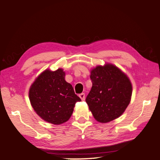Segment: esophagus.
Wrapping results in <instances>:
<instances>
[{"instance_id": "1", "label": "esophagus", "mask_w": 160, "mask_h": 160, "mask_svg": "<svg viewBox=\"0 0 160 160\" xmlns=\"http://www.w3.org/2000/svg\"><path fill=\"white\" fill-rule=\"evenodd\" d=\"M79 97L81 98L82 101H84V100L85 99V94H84V93H80V94H79Z\"/></svg>"}]
</instances>
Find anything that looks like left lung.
<instances>
[{
    "instance_id": "8db88e82",
    "label": "left lung",
    "mask_w": 160,
    "mask_h": 160,
    "mask_svg": "<svg viewBox=\"0 0 160 160\" xmlns=\"http://www.w3.org/2000/svg\"><path fill=\"white\" fill-rule=\"evenodd\" d=\"M92 87L86 98L95 119L106 123L123 114L130 104L132 85L127 75L110 63L91 70Z\"/></svg>"
}]
</instances>
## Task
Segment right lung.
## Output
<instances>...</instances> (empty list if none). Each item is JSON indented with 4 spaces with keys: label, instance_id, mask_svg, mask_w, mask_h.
<instances>
[{
    "label": "right lung",
    "instance_id": "right-lung-1",
    "mask_svg": "<svg viewBox=\"0 0 160 160\" xmlns=\"http://www.w3.org/2000/svg\"><path fill=\"white\" fill-rule=\"evenodd\" d=\"M30 104L37 115L50 123L60 125L71 117L75 104L81 99L70 83L65 72L46 69L36 78L29 89Z\"/></svg>",
    "mask_w": 160,
    "mask_h": 160
}]
</instances>
